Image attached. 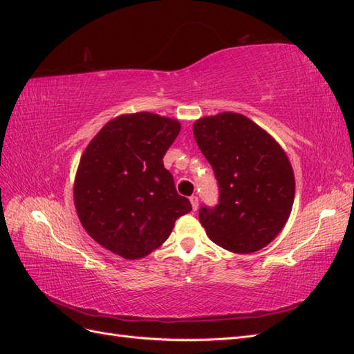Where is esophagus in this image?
Here are the masks:
<instances>
[{"mask_svg":"<svg viewBox=\"0 0 354 354\" xmlns=\"http://www.w3.org/2000/svg\"><path fill=\"white\" fill-rule=\"evenodd\" d=\"M189 201H191V206H193V210H197L198 209V197L197 196L189 197Z\"/></svg>","mask_w":354,"mask_h":354,"instance_id":"obj_1","label":"esophagus"}]
</instances>
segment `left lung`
<instances>
[{
	"label": "left lung",
	"mask_w": 354,
	"mask_h": 354,
	"mask_svg": "<svg viewBox=\"0 0 354 354\" xmlns=\"http://www.w3.org/2000/svg\"><path fill=\"white\" fill-rule=\"evenodd\" d=\"M193 133L219 187L218 205L198 212L209 239L236 254L267 246L283 230L294 205L295 178L286 153L237 113L200 118Z\"/></svg>",
	"instance_id": "obj_1"
}]
</instances>
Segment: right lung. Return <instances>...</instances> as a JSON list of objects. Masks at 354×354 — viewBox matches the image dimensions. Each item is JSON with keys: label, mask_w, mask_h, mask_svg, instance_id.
I'll return each instance as SVG.
<instances>
[{"label": "right lung", "mask_w": 354, "mask_h": 354, "mask_svg": "<svg viewBox=\"0 0 354 354\" xmlns=\"http://www.w3.org/2000/svg\"><path fill=\"white\" fill-rule=\"evenodd\" d=\"M179 130L178 120L135 113L111 120L90 140L77 169L74 203L100 246L126 259L144 258L191 212L163 165Z\"/></svg>", "instance_id": "obj_1"}]
</instances>
